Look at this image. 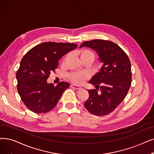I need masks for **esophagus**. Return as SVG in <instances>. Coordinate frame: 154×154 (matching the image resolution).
<instances>
[{"mask_svg":"<svg viewBox=\"0 0 154 154\" xmlns=\"http://www.w3.org/2000/svg\"><path fill=\"white\" fill-rule=\"evenodd\" d=\"M70 87L72 88L75 89H81V88L80 86H77V85H71Z\"/></svg>","mask_w":154,"mask_h":154,"instance_id":"obj_1","label":"esophagus"}]
</instances>
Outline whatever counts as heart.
Listing matches in <instances>:
<instances>
[{"label":"heart","mask_w":154,"mask_h":154,"mask_svg":"<svg viewBox=\"0 0 154 154\" xmlns=\"http://www.w3.org/2000/svg\"><path fill=\"white\" fill-rule=\"evenodd\" d=\"M77 55L79 56L82 62H88L89 64L92 63L95 60L96 55L94 52L90 49L83 48L77 51ZM69 56V55H66L63 60V63H65L67 60ZM95 70L98 71L99 70V67H96ZM68 78L70 81L75 84H81L85 80L88 79V76L85 73H78V72H72L68 75Z\"/></svg>","instance_id":"obj_1"}]
</instances>
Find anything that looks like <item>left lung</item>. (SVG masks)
Instances as JSON below:
<instances>
[{
  "label": "left lung",
  "instance_id": "obj_1",
  "mask_svg": "<svg viewBox=\"0 0 154 154\" xmlns=\"http://www.w3.org/2000/svg\"><path fill=\"white\" fill-rule=\"evenodd\" d=\"M94 50L104 65L89 83L96 89L88 90L89 98L84 106L91 114H109L127 95L131 84V63L126 53L116 43L104 39L83 42L80 47ZM99 90L100 92L98 91Z\"/></svg>",
  "mask_w": 154,
  "mask_h": 154
}]
</instances>
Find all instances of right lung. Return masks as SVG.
<instances>
[{"mask_svg":"<svg viewBox=\"0 0 154 154\" xmlns=\"http://www.w3.org/2000/svg\"><path fill=\"white\" fill-rule=\"evenodd\" d=\"M75 43L45 42L28 51L16 72L17 89L24 105L35 113H46L54 108L69 84H48L50 73L55 72L58 61L76 48Z\"/></svg>","mask_w":154,"mask_h":154,"instance_id":"obj_1","label":"right lung"}]
</instances>
